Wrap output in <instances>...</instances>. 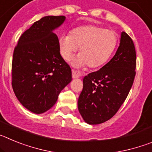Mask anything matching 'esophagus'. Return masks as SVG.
Returning <instances> with one entry per match:
<instances>
[{"label": "esophagus", "mask_w": 152, "mask_h": 152, "mask_svg": "<svg viewBox=\"0 0 152 152\" xmlns=\"http://www.w3.org/2000/svg\"><path fill=\"white\" fill-rule=\"evenodd\" d=\"M80 74L77 73L75 70H72V77L73 78H78V77H80Z\"/></svg>", "instance_id": "esophagus-1"}]
</instances>
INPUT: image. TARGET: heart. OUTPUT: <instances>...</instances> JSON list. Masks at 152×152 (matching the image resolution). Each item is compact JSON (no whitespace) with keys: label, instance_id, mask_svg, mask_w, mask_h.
Wrapping results in <instances>:
<instances>
[{"label":"heart","instance_id":"1","mask_svg":"<svg viewBox=\"0 0 152 152\" xmlns=\"http://www.w3.org/2000/svg\"><path fill=\"white\" fill-rule=\"evenodd\" d=\"M118 38L113 30L96 25L75 28L70 35H62L58 44L61 56L68 61L80 48L79 56L72 61L75 67L96 69L106 64L113 53Z\"/></svg>","mask_w":152,"mask_h":152}]
</instances>
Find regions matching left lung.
<instances>
[{"label": "left lung", "instance_id": "8db88e82", "mask_svg": "<svg viewBox=\"0 0 152 152\" xmlns=\"http://www.w3.org/2000/svg\"><path fill=\"white\" fill-rule=\"evenodd\" d=\"M135 67L133 41L127 33L122 32L119 46L112 59L83 79L77 107L85 123L100 124L116 113L133 84Z\"/></svg>", "mask_w": 152, "mask_h": 152}]
</instances>
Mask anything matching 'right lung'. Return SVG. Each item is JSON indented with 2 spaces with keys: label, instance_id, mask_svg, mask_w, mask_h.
<instances>
[{
  "label": "right lung",
  "instance_id": "obj_1",
  "mask_svg": "<svg viewBox=\"0 0 152 152\" xmlns=\"http://www.w3.org/2000/svg\"><path fill=\"white\" fill-rule=\"evenodd\" d=\"M64 16H46L20 36L12 61V87L20 103L41 114L55 105L61 91L72 81V70L60 54L54 30Z\"/></svg>",
  "mask_w": 152,
  "mask_h": 152
}]
</instances>
